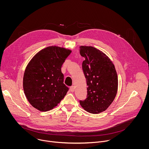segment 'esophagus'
<instances>
[{
    "label": "esophagus",
    "instance_id": "obj_1",
    "mask_svg": "<svg viewBox=\"0 0 149 149\" xmlns=\"http://www.w3.org/2000/svg\"><path fill=\"white\" fill-rule=\"evenodd\" d=\"M70 90L72 92H73L74 91V86H72L70 87Z\"/></svg>",
    "mask_w": 149,
    "mask_h": 149
}]
</instances>
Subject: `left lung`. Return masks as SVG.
I'll use <instances>...</instances> for the list:
<instances>
[{
    "instance_id": "8db88e82",
    "label": "left lung",
    "mask_w": 149,
    "mask_h": 149,
    "mask_svg": "<svg viewBox=\"0 0 149 149\" xmlns=\"http://www.w3.org/2000/svg\"><path fill=\"white\" fill-rule=\"evenodd\" d=\"M80 53L85 58L82 67L87 87V97L80 104L86 111L99 113L114 100L118 79L115 66L105 53L89 46H80Z\"/></svg>"
}]
</instances>
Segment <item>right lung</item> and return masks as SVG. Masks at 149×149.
<instances>
[{
    "mask_svg": "<svg viewBox=\"0 0 149 149\" xmlns=\"http://www.w3.org/2000/svg\"><path fill=\"white\" fill-rule=\"evenodd\" d=\"M72 50L51 46L38 52L24 70L23 87L30 104L45 112L63 99L69 88L64 84L61 66Z\"/></svg>",
    "mask_w": 149,
    "mask_h": 149,
    "instance_id": "add662e5",
    "label": "right lung"
}]
</instances>
